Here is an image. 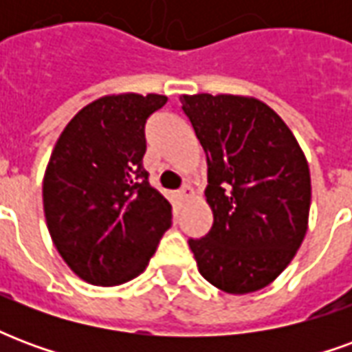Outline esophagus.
I'll return each instance as SVG.
<instances>
[{
  "mask_svg": "<svg viewBox=\"0 0 352 352\" xmlns=\"http://www.w3.org/2000/svg\"><path fill=\"white\" fill-rule=\"evenodd\" d=\"M177 196L183 199V201H188V199L194 196V190H192V186H184V188H181V190L177 192Z\"/></svg>",
  "mask_w": 352,
  "mask_h": 352,
  "instance_id": "1",
  "label": "esophagus"
}]
</instances>
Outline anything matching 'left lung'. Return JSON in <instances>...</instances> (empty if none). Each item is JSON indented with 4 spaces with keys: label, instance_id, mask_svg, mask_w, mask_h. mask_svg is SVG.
Segmentation results:
<instances>
[{
    "label": "left lung",
    "instance_id": "left-lung-1",
    "mask_svg": "<svg viewBox=\"0 0 352 352\" xmlns=\"http://www.w3.org/2000/svg\"><path fill=\"white\" fill-rule=\"evenodd\" d=\"M179 100L207 156L213 226L188 241L199 273L228 294L256 292L279 277L305 237L307 158L264 101L234 94Z\"/></svg>",
    "mask_w": 352,
    "mask_h": 352
}]
</instances>
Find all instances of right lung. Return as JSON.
I'll return each instance as SVG.
<instances>
[{
  "mask_svg": "<svg viewBox=\"0 0 352 352\" xmlns=\"http://www.w3.org/2000/svg\"><path fill=\"white\" fill-rule=\"evenodd\" d=\"M160 94H111L82 107L52 148L43 209L52 243L90 285L116 287L145 272L171 224V206L143 168L146 118Z\"/></svg>",
  "mask_w": 352,
  "mask_h": 352,
  "instance_id": "obj_1",
  "label": "right lung"
}]
</instances>
